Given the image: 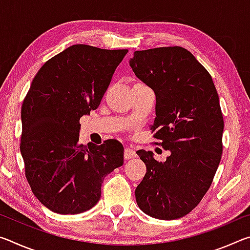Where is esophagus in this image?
I'll list each match as a JSON object with an SVG mask.
<instances>
[{
	"label": "esophagus",
	"instance_id": "1",
	"mask_svg": "<svg viewBox=\"0 0 250 250\" xmlns=\"http://www.w3.org/2000/svg\"><path fill=\"white\" fill-rule=\"evenodd\" d=\"M137 156V153H135V151L130 149V147H126L125 150V160H130V159H133Z\"/></svg>",
	"mask_w": 250,
	"mask_h": 250
}]
</instances>
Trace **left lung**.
Listing matches in <instances>:
<instances>
[{"instance_id":"left-lung-1","label":"left lung","mask_w":250,"mask_h":250,"mask_svg":"<svg viewBox=\"0 0 250 250\" xmlns=\"http://www.w3.org/2000/svg\"><path fill=\"white\" fill-rule=\"evenodd\" d=\"M135 76L155 94L153 137L171 152L158 162L151 151L137 154L146 173L135 188L142 211L177 219L208 191L222 158L224 120L210 75L180 46L138 50L129 61Z\"/></svg>"}]
</instances>
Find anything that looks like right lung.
<instances>
[{
  "label": "right lung",
  "mask_w": 250,
  "mask_h": 250,
  "mask_svg": "<svg viewBox=\"0 0 250 250\" xmlns=\"http://www.w3.org/2000/svg\"><path fill=\"white\" fill-rule=\"evenodd\" d=\"M128 49L73 45L50 58L23 101L21 154L32 192L58 214L94 207L105 175L124 164L117 140L79 143L80 118L100 104Z\"/></svg>",
  "instance_id": "1"
}]
</instances>
